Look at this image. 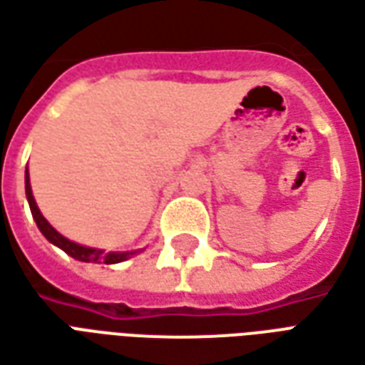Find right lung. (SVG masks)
I'll return each mask as SVG.
<instances>
[{
  "label": "right lung",
  "mask_w": 365,
  "mask_h": 365,
  "mask_svg": "<svg viewBox=\"0 0 365 365\" xmlns=\"http://www.w3.org/2000/svg\"><path fill=\"white\" fill-rule=\"evenodd\" d=\"M25 193H27L29 207H31V213H33V219H35L36 227L43 232L44 238L52 242L54 246H58L60 250H64L68 256H72L74 260L80 262H93V264H119V262H125L128 258H133L135 254H138L140 250H128V252H105L101 248H91V246H82L70 240V238L62 237L58 230L52 227L51 222L46 221L41 213V209L36 207V201L33 197V190H31V182H29V170L25 172Z\"/></svg>",
  "instance_id": "right-lung-1"
}]
</instances>
